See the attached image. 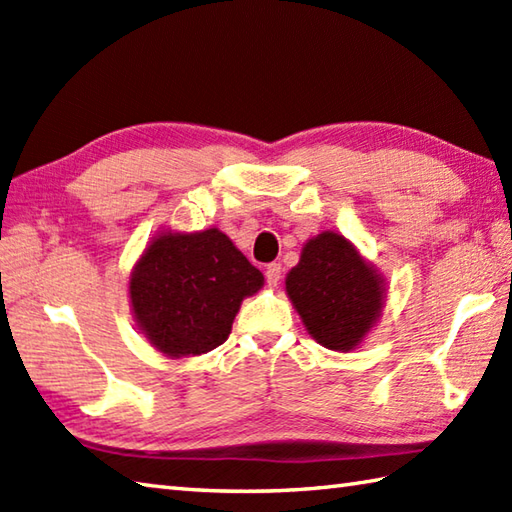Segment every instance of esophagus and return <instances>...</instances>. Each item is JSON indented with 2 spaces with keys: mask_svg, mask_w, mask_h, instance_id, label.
Returning a JSON list of instances; mask_svg holds the SVG:
<instances>
[{
  "mask_svg": "<svg viewBox=\"0 0 512 512\" xmlns=\"http://www.w3.org/2000/svg\"><path fill=\"white\" fill-rule=\"evenodd\" d=\"M279 279H281V264H268V268H266V281H268V286H270V288H277Z\"/></svg>",
  "mask_w": 512,
  "mask_h": 512,
  "instance_id": "esophagus-1",
  "label": "esophagus"
}]
</instances>
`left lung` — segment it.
Segmentation results:
<instances>
[{
    "mask_svg": "<svg viewBox=\"0 0 512 512\" xmlns=\"http://www.w3.org/2000/svg\"><path fill=\"white\" fill-rule=\"evenodd\" d=\"M286 295L314 341L352 352L378 323L387 284L350 239L323 231L303 244L299 264L286 275Z\"/></svg>",
    "mask_w": 512,
    "mask_h": 512,
    "instance_id": "left-lung-1",
    "label": "left lung"
}]
</instances>
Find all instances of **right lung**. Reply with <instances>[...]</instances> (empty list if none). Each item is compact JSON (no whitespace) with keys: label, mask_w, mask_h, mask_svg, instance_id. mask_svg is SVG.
I'll return each mask as SVG.
<instances>
[{"label":"right lung","mask_w":512,"mask_h":512,"mask_svg":"<svg viewBox=\"0 0 512 512\" xmlns=\"http://www.w3.org/2000/svg\"><path fill=\"white\" fill-rule=\"evenodd\" d=\"M262 286L264 275L220 228H162L129 275V306L154 350L200 356L228 339L242 301Z\"/></svg>","instance_id":"right-lung-1"}]
</instances>
